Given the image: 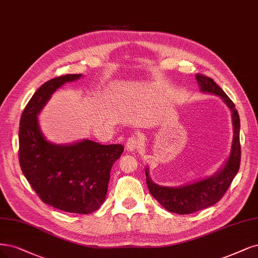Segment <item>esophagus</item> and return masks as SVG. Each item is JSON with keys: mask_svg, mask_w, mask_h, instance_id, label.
Masks as SVG:
<instances>
[{"mask_svg": "<svg viewBox=\"0 0 258 258\" xmlns=\"http://www.w3.org/2000/svg\"><path fill=\"white\" fill-rule=\"evenodd\" d=\"M140 145V142L136 136H130L126 141V149L129 152H133V150L138 149Z\"/></svg>", "mask_w": 258, "mask_h": 258, "instance_id": "obj_1", "label": "esophagus"}]
</instances>
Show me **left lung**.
I'll use <instances>...</instances> for the list:
<instances>
[{
    "instance_id": "left-lung-1",
    "label": "left lung",
    "mask_w": 258,
    "mask_h": 258,
    "mask_svg": "<svg viewBox=\"0 0 258 258\" xmlns=\"http://www.w3.org/2000/svg\"><path fill=\"white\" fill-rule=\"evenodd\" d=\"M195 78L202 92L220 96L232 111L234 137L230 154L224 165L215 175L197 182L174 186V188L159 185L150 178L148 168L146 167V183L150 194L167 211L178 215H190L217 204L225 194L237 175L241 159V146L240 140H239L240 119H239V114L234 102L211 78L200 74L195 76Z\"/></svg>"
}]
</instances>
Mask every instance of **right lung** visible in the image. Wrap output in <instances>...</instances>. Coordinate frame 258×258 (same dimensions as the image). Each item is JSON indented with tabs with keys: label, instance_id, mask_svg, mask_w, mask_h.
<instances>
[{
	"label": "right lung",
	"instance_id": "obj_1",
	"mask_svg": "<svg viewBox=\"0 0 258 258\" xmlns=\"http://www.w3.org/2000/svg\"><path fill=\"white\" fill-rule=\"evenodd\" d=\"M81 77L79 74L51 79L32 96L20 118L19 162L25 178L44 204L88 215L103 204L111 168L123 146L101 145L91 140L53 144L43 137L37 117L57 88Z\"/></svg>",
	"mask_w": 258,
	"mask_h": 258
}]
</instances>
